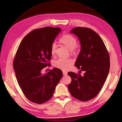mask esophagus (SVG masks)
<instances>
[{
  "label": "esophagus",
  "mask_w": 122,
  "mask_h": 122,
  "mask_svg": "<svg viewBox=\"0 0 122 122\" xmlns=\"http://www.w3.org/2000/svg\"><path fill=\"white\" fill-rule=\"evenodd\" d=\"M63 75H67V71H63Z\"/></svg>",
  "instance_id": "esophagus-1"
}]
</instances>
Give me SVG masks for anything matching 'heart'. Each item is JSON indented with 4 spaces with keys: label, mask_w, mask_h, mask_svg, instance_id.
Wrapping results in <instances>:
<instances>
[{
    "label": "heart",
    "mask_w": 122,
    "mask_h": 122,
    "mask_svg": "<svg viewBox=\"0 0 122 122\" xmlns=\"http://www.w3.org/2000/svg\"><path fill=\"white\" fill-rule=\"evenodd\" d=\"M59 41L70 51H73L76 48L77 44V40L75 37L71 34L63 35L60 39ZM56 47V46L54 43L51 45V52L52 55L55 54ZM73 63V61L71 59H59L55 62V66L60 69L66 71L70 68Z\"/></svg>",
    "instance_id": "heart-1"
}]
</instances>
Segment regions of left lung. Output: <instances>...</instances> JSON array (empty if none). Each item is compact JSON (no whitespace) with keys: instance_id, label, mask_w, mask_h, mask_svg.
Listing matches in <instances>:
<instances>
[{"instance_id":"1","label":"left lung","mask_w":122,"mask_h":122,"mask_svg":"<svg viewBox=\"0 0 122 122\" xmlns=\"http://www.w3.org/2000/svg\"><path fill=\"white\" fill-rule=\"evenodd\" d=\"M71 33L77 36L81 51L75 65L83 76L69 72L71 82L68 87L74 97L88 101L97 96L102 89L110 69V58L102 39L94 30L86 27H76Z\"/></svg>"}]
</instances>
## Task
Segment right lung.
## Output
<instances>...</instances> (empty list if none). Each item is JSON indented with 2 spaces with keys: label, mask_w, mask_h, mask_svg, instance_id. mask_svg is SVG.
Here are the masks:
<instances>
[{
  "label": "right lung",
  "mask_w": 122,
  "mask_h": 122,
  "mask_svg": "<svg viewBox=\"0 0 122 122\" xmlns=\"http://www.w3.org/2000/svg\"><path fill=\"white\" fill-rule=\"evenodd\" d=\"M61 29L46 27L36 29L22 39L13 62L18 83L25 96L31 102L42 104L50 100L63 76L61 70L54 68L43 74L49 66L51 45Z\"/></svg>",
  "instance_id": "right-lung-1"
}]
</instances>
